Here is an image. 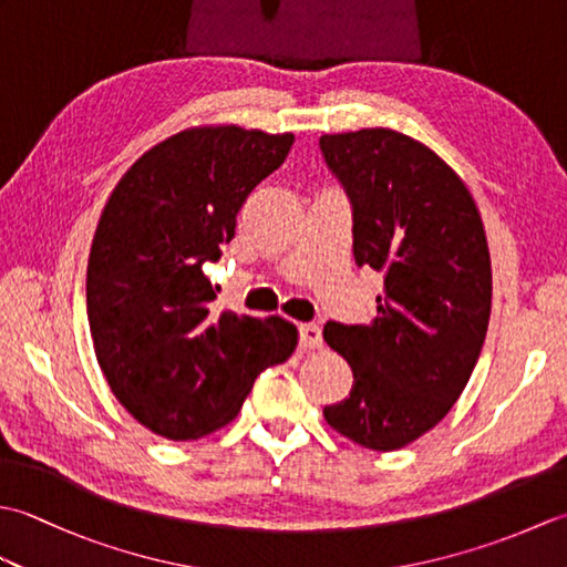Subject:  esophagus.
<instances>
[{
    "mask_svg": "<svg viewBox=\"0 0 567 567\" xmlns=\"http://www.w3.org/2000/svg\"><path fill=\"white\" fill-rule=\"evenodd\" d=\"M321 343L323 339L317 323H302V327H299V348L311 351V348H321Z\"/></svg>",
    "mask_w": 567,
    "mask_h": 567,
    "instance_id": "1",
    "label": "esophagus"
}]
</instances>
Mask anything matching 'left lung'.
I'll list each match as a JSON object with an SVG mask.
<instances>
[{"mask_svg": "<svg viewBox=\"0 0 567 567\" xmlns=\"http://www.w3.org/2000/svg\"><path fill=\"white\" fill-rule=\"evenodd\" d=\"M353 207V256L384 277L370 323L323 327L353 370L351 394L323 406L329 426L396 451L451 412L483 351L492 268L465 183L424 143L392 128L319 138Z\"/></svg>", "mask_w": 567, "mask_h": 567, "instance_id": "8db88e82", "label": "left lung"}]
</instances>
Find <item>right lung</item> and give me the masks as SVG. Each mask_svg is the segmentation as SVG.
<instances>
[{
	"label": "right lung",
	"instance_id": "add662e5",
	"mask_svg": "<svg viewBox=\"0 0 567 567\" xmlns=\"http://www.w3.org/2000/svg\"><path fill=\"white\" fill-rule=\"evenodd\" d=\"M292 143L240 126L179 131L128 167L100 216L87 262L94 353L116 400L158 436L226 426L260 372L297 348L280 317L216 315L204 275Z\"/></svg>",
	"mask_w": 567,
	"mask_h": 567
}]
</instances>
